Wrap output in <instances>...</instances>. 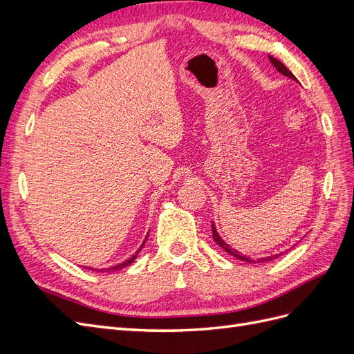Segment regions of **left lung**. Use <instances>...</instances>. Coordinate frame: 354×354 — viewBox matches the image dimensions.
<instances>
[{
	"instance_id": "obj_1",
	"label": "left lung",
	"mask_w": 354,
	"mask_h": 354,
	"mask_svg": "<svg viewBox=\"0 0 354 354\" xmlns=\"http://www.w3.org/2000/svg\"><path fill=\"white\" fill-rule=\"evenodd\" d=\"M269 60L272 62V65L277 69V71H279L282 75H285V77H289V78H291V80H297L295 77H294V73L291 72V71H289L285 65H283V63L282 62H279V60H277V59H274L273 56H269ZM212 238H214V241H216L217 242V245H220L221 246V248L224 250V251H226V252H229L230 255H233V257H236V259H239V260H242V261H248V263H252L250 259H246V257L245 255H241L236 250H233L232 248V246H229L226 242H224L220 236H218V233H217V230H216V227H214V223H212ZM283 252H281V254H276V255H273V257H266V259H260L259 261H270V260H273V259H277V257H279V255H282Z\"/></svg>"
}]
</instances>
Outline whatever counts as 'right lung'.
<instances>
[{"label":"right lung","instance_id":"add662e5","mask_svg":"<svg viewBox=\"0 0 354 354\" xmlns=\"http://www.w3.org/2000/svg\"><path fill=\"white\" fill-rule=\"evenodd\" d=\"M145 242H146V239H145ZM145 242H143V245H145ZM143 245H142V248H143ZM140 248V250H142ZM137 254H138V251L131 257V259H128V260H125L124 263H121V264H116V266H113V267H109V269H97L99 272H103V270H106V272H113V270H121V269H124V267H127V266H130L134 260H136V257H137Z\"/></svg>","mask_w":354,"mask_h":354}]
</instances>
